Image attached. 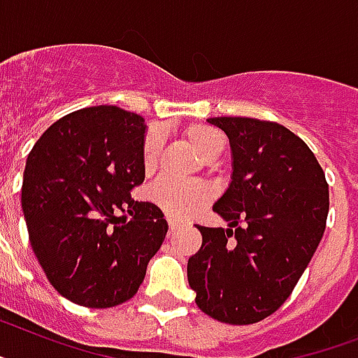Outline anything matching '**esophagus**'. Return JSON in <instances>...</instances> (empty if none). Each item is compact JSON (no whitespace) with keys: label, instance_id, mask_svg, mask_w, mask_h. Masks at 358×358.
I'll return each mask as SVG.
<instances>
[{"label":"esophagus","instance_id":"1","mask_svg":"<svg viewBox=\"0 0 358 358\" xmlns=\"http://www.w3.org/2000/svg\"><path fill=\"white\" fill-rule=\"evenodd\" d=\"M168 227H170V234H173V232H176L177 229H179V223H177V221H168Z\"/></svg>","mask_w":358,"mask_h":358}]
</instances>
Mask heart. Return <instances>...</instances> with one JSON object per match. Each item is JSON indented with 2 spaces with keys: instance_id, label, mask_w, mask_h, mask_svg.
<instances>
[{
  "instance_id": "b5f03b06",
  "label": "heart",
  "mask_w": 358,
  "mask_h": 358,
  "mask_svg": "<svg viewBox=\"0 0 358 358\" xmlns=\"http://www.w3.org/2000/svg\"><path fill=\"white\" fill-rule=\"evenodd\" d=\"M182 137L205 161H212L223 152V137L215 129L205 124H190L182 129ZM162 148V135L159 129H148L144 135L141 157L144 172H153L159 162ZM153 201L161 206V210L173 220H185L201 210L212 199V188L206 182H177L159 181L152 190Z\"/></svg>"
}]
</instances>
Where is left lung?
Here are the masks:
<instances>
[{"label":"left lung","mask_w":358,"mask_h":358,"mask_svg":"<svg viewBox=\"0 0 358 358\" xmlns=\"http://www.w3.org/2000/svg\"><path fill=\"white\" fill-rule=\"evenodd\" d=\"M229 137L232 182L214 205L229 229L201 227L188 283L201 311L256 324L291 296L326 230L329 188L315 153L278 122L214 117Z\"/></svg>","instance_id":"8db88e82"}]
</instances>
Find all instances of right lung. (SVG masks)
Returning a JSON list of instances; mask_svg holds the SVG:
<instances>
[{
    "instance_id": "add662e5",
    "label": "right lung",
    "mask_w": 358,
    "mask_h": 358,
    "mask_svg": "<svg viewBox=\"0 0 358 358\" xmlns=\"http://www.w3.org/2000/svg\"><path fill=\"white\" fill-rule=\"evenodd\" d=\"M144 119L117 106L62 117L32 146L22 186L31 247L52 287L106 309L138 291L168 223L131 199L143 185Z\"/></svg>"
}]
</instances>
